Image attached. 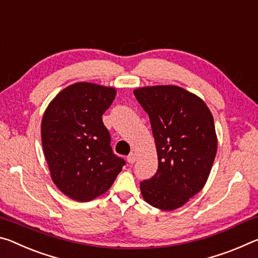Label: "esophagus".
<instances>
[{"label": "esophagus", "instance_id": "esophagus-1", "mask_svg": "<svg viewBox=\"0 0 258 258\" xmlns=\"http://www.w3.org/2000/svg\"><path fill=\"white\" fill-rule=\"evenodd\" d=\"M126 161H128L130 164H133L135 161H136V155L134 153H130L128 157H126Z\"/></svg>", "mask_w": 258, "mask_h": 258}]
</instances>
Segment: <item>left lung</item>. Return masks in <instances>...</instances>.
Returning a JSON list of instances; mask_svg holds the SVG:
<instances>
[{
    "mask_svg": "<svg viewBox=\"0 0 258 258\" xmlns=\"http://www.w3.org/2000/svg\"><path fill=\"white\" fill-rule=\"evenodd\" d=\"M134 95L149 114L158 170L141 181L144 200L174 210L205 186L217 151L214 117L205 101L176 86L139 88Z\"/></svg>",
    "mask_w": 258,
    "mask_h": 258,
    "instance_id": "obj_1",
    "label": "left lung"
}]
</instances>
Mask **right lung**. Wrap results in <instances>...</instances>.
I'll return each mask as SVG.
<instances>
[{"label": "right lung", "instance_id": "add662e5", "mask_svg": "<svg viewBox=\"0 0 258 258\" xmlns=\"http://www.w3.org/2000/svg\"><path fill=\"white\" fill-rule=\"evenodd\" d=\"M115 89L80 82L65 88L45 109L41 133L56 186L71 199L90 201L112 186L125 164L114 154L103 114Z\"/></svg>", "mask_w": 258, "mask_h": 258}]
</instances>
